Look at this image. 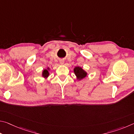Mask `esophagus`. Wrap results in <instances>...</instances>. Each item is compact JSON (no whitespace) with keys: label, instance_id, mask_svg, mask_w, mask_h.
I'll return each instance as SVG.
<instances>
[{"label":"esophagus","instance_id":"1","mask_svg":"<svg viewBox=\"0 0 134 134\" xmlns=\"http://www.w3.org/2000/svg\"><path fill=\"white\" fill-rule=\"evenodd\" d=\"M60 64H62V65L64 64V60H60Z\"/></svg>","mask_w":134,"mask_h":134}]
</instances>
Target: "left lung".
<instances>
[{
  "instance_id": "1",
  "label": "left lung",
  "mask_w": 134,
  "mask_h": 134,
  "mask_svg": "<svg viewBox=\"0 0 134 134\" xmlns=\"http://www.w3.org/2000/svg\"><path fill=\"white\" fill-rule=\"evenodd\" d=\"M74 72L76 76L77 79L78 80H80L81 79L85 78L87 75V73L86 72L85 70H84L82 68L80 67H76L74 69Z\"/></svg>"
}]
</instances>
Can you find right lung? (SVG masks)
<instances>
[{"instance_id": "add662e5", "label": "right lung", "mask_w": 134, "mask_h": 134, "mask_svg": "<svg viewBox=\"0 0 134 134\" xmlns=\"http://www.w3.org/2000/svg\"><path fill=\"white\" fill-rule=\"evenodd\" d=\"M49 69L48 67L47 68V69H44V70L42 71V76L43 77H44L45 79H47L48 77V76L49 75Z\"/></svg>"}]
</instances>
